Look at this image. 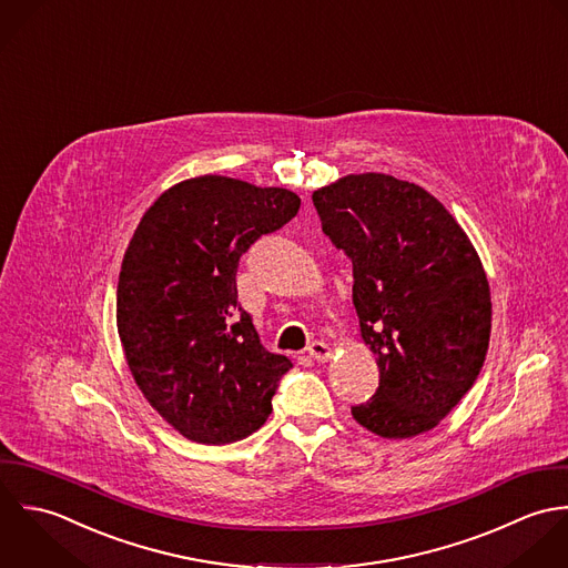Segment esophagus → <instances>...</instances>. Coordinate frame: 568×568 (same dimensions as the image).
Segmentation results:
<instances>
[{
    "mask_svg": "<svg viewBox=\"0 0 568 568\" xmlns=\"http://www.w3.org/2000/svg\"><path fill=\"white\" fill-rule=\"evenodd\" d=\"M307 351H310V355L314 357V359H318V362H327L329 357H332V346L329 344H325L323 341H314L310 346H307Z\"/></svg>",
    "mask_w": 568,
    "mask_h": 568,
    "instance_id": "1",
    "label": "esophagus"
}]
</instances>
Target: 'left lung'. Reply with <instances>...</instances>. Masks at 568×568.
I'll list each match as a JSON object with an SVG mask.
<instances>
[{"mask_svg":"<svg viewBox=\"0 0 568 568\" xmlns=\"http://www.w3.org/2000/svg\"><path fill=\"white\" fill-rule=\"evenodd\" d=\"M323 232L353 263V305L379 386L351 408L384 439L433 430L476 382L491 332L483 263L446 206L384 173L314 191Z\"/></svg>","mask_w":568,"mask_h":568,"instance_id":"1","label":"left lung"}]
</instances>
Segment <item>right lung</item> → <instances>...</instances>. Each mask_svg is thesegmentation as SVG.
I'll list each match as a JSON object with an SVG mask.
<instances>
[{
  "instance_id": "right-lung-1",
  "label": "right lung",
  "mask_w": 568,
  "mask_h": 568,
  "mask_svg": "<svg viewBox=\"0 0 568 568\" xmlns=\"http://www.w3.org/2000/svg\"><path fill=\"white\" fill-rule=\"evenodd\" d=\"M301 197L224 175L184 180L144 213L122 258L115 325L146 402L186 439L224 446L256 433L292 368L236 301V267Z\"/></svg>"
}]
</instances>
